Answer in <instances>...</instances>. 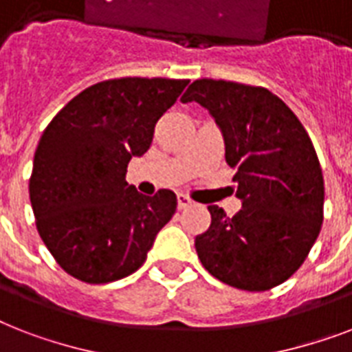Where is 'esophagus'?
I'll list each match as a JSON object with an SVG mask.
<instances>
[{
    "label": "esophagus",
    "mask_w": 352,
    "mask_h": 352,
    "mask_svg": "<svg viewBox=\"0 0 352 352\" xmlns=\"http://www.w3.org/2000/svg\"><path fill=\"white\" fill-rule=\"evenodd\" d=\"M192 204H193V201L188 197V195H184V193H177V206H179V208L186 210V208H190Z\"/></svg>",
    "instance_id": "1"
}]
</instances>
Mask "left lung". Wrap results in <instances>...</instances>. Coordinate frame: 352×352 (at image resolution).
Segmentation results:
<instances>
[{
  "label": "left lung",
  "instance_id": "left-lung-1",
  "mask_svg": "<svg viewBox=\"0 0 352 352\" xmlns=\"http://www.w3.org/2000/svg\"><path fill=\"white\" fill-rule=\"evenodd\" d=\"M182 102H199L225 138L226 164L243 208L210 204L208 230L195 250L214 278L263 292L292 276L309 256L323 223V173L305 127L279 96L259 85L201 78Z\"/></svg>",
  "mask_w": 352,
  "mask_h": 352
}]
</instances>
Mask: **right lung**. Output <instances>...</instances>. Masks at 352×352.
Returning a JSON list of instances; mask_svg holds the SVG:
<instances>
[{
    "label": "right lung",
    "instance_id": "obj_1",
    "mask_svg": "<svg viewBox=\"0 0 352 352\" xmlns=\"http://www.w3.org/2000/svg\"><path fill=\"white\" fill-rule=\"evenodd\" d=\"M190 80H104L76 95L41 135L29 179L36 228L60 267L84 283L117 281L142 267L177 197L142 195L126 181L131 157Z\"/></svg>",
    "mask_w": 352,
    "mask_h": 352
}]
</instances>
